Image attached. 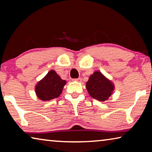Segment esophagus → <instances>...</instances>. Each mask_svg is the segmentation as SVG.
Returning <instances> with one entry per match:
<instances>
[{
  "mask_svg": "<svg viewBox=\"0 0 152 152\" xmlns=\"http://www.w3.org/2000/svg\"><path fill=\"white\" fill-rule=\"evenodd\" d=\"M74 80L77 81V82H81V80H82V79H81L80 78H75V79H74Z\"/></svg>",
  "mask_w": 152,
  "mask_h": 152,
  "instance_id": "esophagus-1",
  "label": "esophagus"
}]
</instances>
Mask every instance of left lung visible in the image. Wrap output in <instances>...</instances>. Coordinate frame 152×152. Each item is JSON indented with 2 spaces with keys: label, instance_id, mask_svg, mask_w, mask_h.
I'll return each mask as SVG.
<instances>
[{
  "label": "left lung",
  "instance_id": "obj_1",
  "mask_svg": "<svg viewBox=\"0 0 152 152\" xmlns=\"http://www.w3.org/2000/svg\"><path fill=\"white\" fill-rule=\"evenodd\" d=\"M86 87L89 94L99 101H104L109 99L114 89L112 82L98 71L90 76Z\"/></svg>",
  "mask_w": 152,
  "mask_h": 152
}]
</instances>
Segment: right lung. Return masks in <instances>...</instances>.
I'll return each mask as SVG.
<instances>
[{
  "mask_svg": "<svg viewBox=\"0 0 152 152\" xmlns=\"http://www.w3.org/2000/svg\"><path fill=\"white\" fill-rule=\"evenodd\" d=\"M66 84L54 70H50L36 85V94L42 101H50L60 96Z\"/></svg>",
  "mask_w": 152,
  "mask_h": 152,
  "instance_id": "add662e5",
  "label": "right lung"
}]
</instances>
